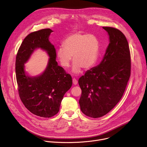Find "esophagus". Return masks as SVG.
Instances as JSON below:
<instances>
[{
	"mask_svg": "<svg viewBox=\"0 0 147 147\" xmlns=\"http://www.w3.org/2000/svg\"><path fill=\"white\" fill-rule=\"evenodd\" d=\"M73 83L74 85H77V83H78L77 80L75 78H73Z\"/></svg>",
	"mask_w": 147,
	"mask_h": 147,
	"instance_id": "obj_1",
	"label": "esophagus"
}]
</instances>
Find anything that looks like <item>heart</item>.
I'll list each match as a JSON object with an SVG mask.
<instances>
[{"mask_svg":"<svg viewBox=\"0 0 147 147\" xmlns=\"http://www.w3.org/2000/svg\"><path fill=\"white\" fill-rule=\"evenodd\" d=\"M57 51L58 59L65 68L74 62L73 72L78 74L82 68L88 70L93 67L99 58L100 42L95 35L78 32L67 36Z\"/></svg>","mask_w":147,"mask_h":147,"instance_id":"obj_1","label":"heart"}]
</instances>
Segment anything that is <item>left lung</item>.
<instances>
[{
  "label": "left lung",
  "mask_w": 147,
  "mask_h": 147,
  "mask_svg": "<svg viewBox=\"0 0 147 147\" xmlns=\"http://www.w3.org/2000/svg\"><path fill=\"white\" fill-rule=\"evenodd\" d=\"M103 28L110 37L103 58L78 80L82 90L81 110L93 118L105 115L120 101L131 73L130 52L125 36L117 28Z\"/></svg>",
  "instance_id": "left-lung-1"
}]
</instances>
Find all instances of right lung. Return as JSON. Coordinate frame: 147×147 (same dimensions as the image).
<instances>
[{
	"label": "right lung",
	"instance_id": "obj_1",
	"mask_svg": "<svg viewBox=\"0 0 147 147\" xmlns=\"http://www.w3.org/2000/svg\"><path fill=\"white\" fill-rule=\"evenodd\" d=\"M53 31L43 29L29 33L22 42L17 54L16 73L20 99L32 114L50 118L59 111L65 93L72 85V78L58 65L54 46L48 37ZM37 47L47 51L50 59L45 72L37 78H30L24 72V63Z\"/></svg>",
	"mask_w": 147,
	"mask_h": 147
}]
</instances>
